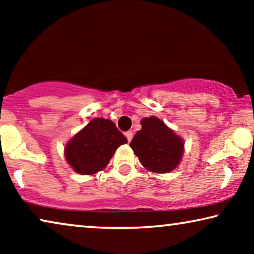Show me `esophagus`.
Returning a JSON list of instances; mask_svg holds the SVG:
<instances>
[{
    "instance_id": "34e87169",
    "label": "esophagus",
    "mask_w": 254,
    "mask_h": 254,
    "mask_svg": "<svg viewBox=\"0 0 254 254\" xmlns=\"http://www.w3.org/2000/svg\"><path fill=\"white\" fill-rule=\"evenodd\" d=\"M126 137H127V141L128 142H130L131 141V138H133V133H131V131H126Z\"/></svg>"
}]
</instances>
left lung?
Wrapping results in <instances>:
<instances>
[{"mask_svg": "<svg viewBox=\"0 0 254 254\" xmlns=\"http://www.w3.org/2000/svg\"><path fill=\"white\" fill-rule=\"evenodd\" d=\"M142 128L130 142V148L145 169L156 173L171 172L184 154V140L156 117L143 118Z\"/></svg>", "mask_w": 254, "mask_h": 254, "instance_id": "8db88e82", "label": "left lung"}]
</instances>
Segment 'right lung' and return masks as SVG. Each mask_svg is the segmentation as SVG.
<instances>
[{
  "label": "right lung",
  "instance_id": "right-lung-1",
  "mask_svg": "<svg viewBox=\"0 0 254 254\" xmlns=\"http://www.w3.org/2000/svg\"><path fill=\"white\" fill-rule=\"evenodd\" d=\"M126 142L113 121L95 118L70 138L64 148V157L75 172L95 175L109 164L117 149Z\"/></svg>",
  "mask_w": 254,
  "mask_h": 254
}]
</instances>
